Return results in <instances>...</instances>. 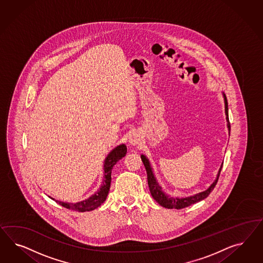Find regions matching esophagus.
I'll list each match as a JSON object with an SVG mask.
<instances>
[{
  "instance_id": "34e87169",
  "label": "esophagus",
  "mask_w": 263,
  "mask_h": 263,
  "mask_svg": "<svg viewBox=\"0 0 263 263\" xmlns=\"http://www.w3.org/2000/svg\"><path fill=\"white\" fill-rule=\"evenodd\" d=\"M128 140H129V143L131 144V145H136V144H138V143L141 142V136L140 134L138 133V132H132L130 135H129V138H128Z\"/></svg>"
}]
</instances>
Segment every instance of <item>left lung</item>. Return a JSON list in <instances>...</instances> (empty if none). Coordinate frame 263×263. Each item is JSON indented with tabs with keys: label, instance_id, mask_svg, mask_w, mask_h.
Here are the masks:
<instances>
[{
	"label": "left lung",
	"instance_id": "8db88e82",
	"mask_svg": "<svg viewBox=\"0 0 263 263\" xmlns=\"http://www.w3.org/2000/svg\"><path fill=\"white\" fill-rule=\"evenodd\" d=\"M223 100H224V111H226V116H227V125L229 128V132L231 131V124H230V120H229V107H228V100L227 97L223 95ZM141 158L143 161V165L146 170V175H147V182H148V187H149V191L152 193V198L155 199L160 205L166 208H170V209H182L185 207L190 206L191 204H194L198 201H200L202 199H205L211 192L213 191V189L215 188L216 184L218 182L219 176H220V173L222 171V167L223 164L219 170V173L217 175V178L213 183L209 186V188L205 190V191L200 192L199 194H196L194 196H190V197H186V198H172L170 196H167V194H165L164 192L162 191V188L160 186L154 174L152 171V166L148 159L144 156V155H141Z\"/></svg>",
	"mask_w": 263,
	"mask_h": 263
}]
</instances>
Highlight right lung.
<instances>
[{"label":"right lung","mask_w":263,"mask_h":263,"mask_svg":"<svg viewBox=\"0 0 263 263\" xmlns=\"http://www.w3.org/2000/svg\"><path fill=\"white\" fill-rule=\"evenodd\" d=\"M127 152V147L125 144H120L117 147H115L111 151L104 161V178L102 184L99 188L98 191L96 192L92 196H90L88 199L82 200L79 202H64L54 199L59 204L62 206L65 207L67 209L74 210V211H79V212H85V211H90L93 210L98 206H100L104 201L106 200V198L108 196V193L110 191V186H111V174L112 167L117 164L118 161H120L122 157L125 156Z\"/></svg>","instance_id":"1"}]
</instances>
